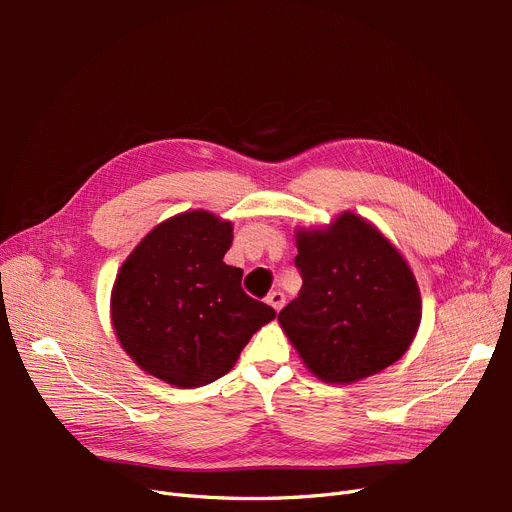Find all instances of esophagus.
Returning a JSON list of instances; mask_svg holds the SVG:
<instances>
[{
    "label": "esophagus",
    "instance_id": "obj_1",
    "mask_svg": "<svg viewBox=\"0 0 512 512\" xmlns=\"http://www.w3.org/2000/svg\"><path fill=\"white\" fill-rule=\"evenodd\" d=\"M267 303L275 309V312H280V309H282V307H284V303H286L284 292H280V290H273V292H269Z\"/></svg>",
    "mask_w": 512,
    "mask_h": 512
}]
</instances>
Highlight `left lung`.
<instances>
[{"instance_id": "left-lung-1", "label": "left lung", "mask_w": 512, "mask_h": 512, "mask_svg": "<svg viewBox=\"0 0 512 512\" xmlns=\"http://www.w3.org/2000/svg\"><path fill=\"white\" fill-rule=\"evenodd\" d=\"M299 297L277 320L305 367L350 384L399 361L421 324L414 273L382 232L346 211L327 228L297 230Z\"/></svg>"}]
</instances>
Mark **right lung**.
I'll list each match as a JSON object with an SVG mask.
<instances>
[{
  "label": "right lung",
  "instance_id": "1",
  "mask_svg": "<svg viewBox=\"0 0 512 512\" xmlns=\"http://www.w3.org/2000/svg\"><path fill=\"white\" fill-rule=\"evenodd\" d=\"M232 224L196 209L158 224L123 262L111 294L121 348L147 374L196 389L235 367L252 335L275 318L247 297L243 271L224 262Z\"/></svg>",
  "mask_w": 512,
  "mask_h": 512
}]
</instances>
